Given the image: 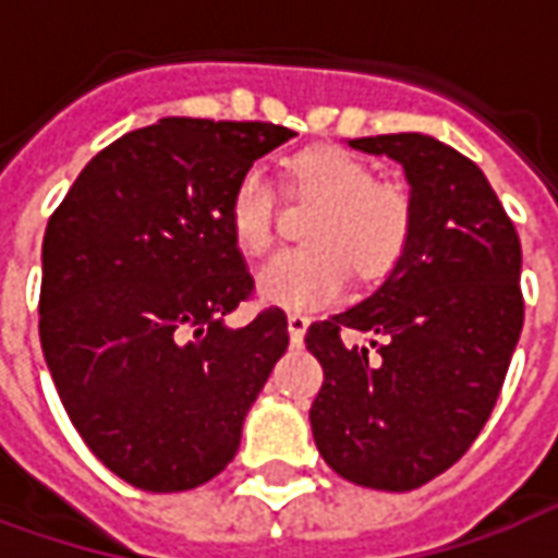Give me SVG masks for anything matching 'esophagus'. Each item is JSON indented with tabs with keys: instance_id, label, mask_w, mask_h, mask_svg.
I'll list each match as a JSON object with an SVG mask.
<instances>
[{
	"instance_id": "34e87169",
	"label": "esophagus",
	"mask_w": 558,
	"mask_h": 558,
	"mask_svg": "<svg viewBox=\"0 0 558 558\" xmlns=\"http://www.w3.org/2000/svg\"><path fill=\"white\" fill-rule=\"evenodd\" d=\"M307 326H311V319H307V316H302V314H290V316H287V328H290L292 347H302L304 331H307Z\"/></svg>"
}]
</instances>
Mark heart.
<instances>
[{
  "mask_svg": "<svg viewBox=\"0 0 558 558\" xmlns=\"http://www.w3.org/2000/svg\"><path fill=\"white\" fill-rule=\"evenodd\" d=\"M287 194L316 203L304 242L278 254L256 275L268 304L314 311L335 302L347 266L359 280L386 278L410 244L412 199L395 182H379L374 167L338 146L304 148L287 160ZM227 230L244 256H263L275 242V196L256 170L232 184Z\"/></svg>",
  "mask_w": 558,
  "mask_h": 558,
  "instance_id": "1",
  "label": "heart"
}]
</instances>
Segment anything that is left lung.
I'll return each instance as SVG.
<instances>
[{
	"instance_id": "left-lung-1",
	"label": "left lung",
	"mask_w": 558,
	"mask_h": 558,
	"mask_svg": "<svg viewBox=\"0 0 558 558\" xmlns=\"http://www.w3.org/2000/svg\"><path fill=\"white\" fill-rule=\"evenodd\" d=\"M398 160L410 244L383 287L307 328L323 364L311 407L319 454L340 478L415 490L478 439L523 328L520 239L484 172L424 134L350 140ZM364 333L367 348L342 340Z\"/></svg>"
}]
</instances>
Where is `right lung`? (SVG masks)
<instances>
[{"instance_id":"add662e5","label":"right lung","mask_w":558,"mask_h":558,"mask_svg":"<svg viewBox=\"0 0 558 558\" xmlns=\"http://www.w3.org/2000/svg\"><path fill=\"white\" fill-rule=\"evenodd\" d=\"M290 137L271 122L160 119L101 148L47 220L44 359L83 442L140 490L215 478L290 347L280 307L223 323L254 292L227 230L232 184Z\"/></svg>"}]
</instances>
